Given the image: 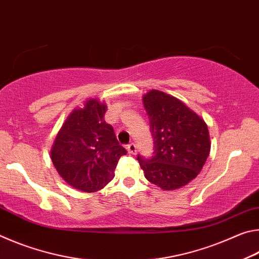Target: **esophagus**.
<instances>
[{
    "instance_id": "34e87169",
    "label": "esophagus",
    "mask_w": 259,
    "mask_h": 259,
    "mask_svg": "<svg viewBox=\"0 0 259 259\" xmlns=\"http://www.w3.org/2000/svg\"><path fill=\"white\" fill-rule=\"evenodd\" d=\"M126 151H128V153L129 154H136V153H137V147H136V145L134 143H131V144H129L128 146H126Z\"/></svg>"
}]
</instances>
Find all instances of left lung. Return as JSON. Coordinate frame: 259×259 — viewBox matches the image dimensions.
Instances as JSON below:
<instances>
[{"instance_id": "obj_1", "label": "left lung", "mask_w": 259, "mask_h": 259, "mask_svg": "<svg viewBox=\"0 0 259 259\" xmlns=\"http://www.w3.org/2000/svg\"><path fill=\"white\" fill-rule=\"evenodd\" d=\"M154 140L150 160L138 156L148 182L163 191L187 185L207 161L210 136L205 121L181 99L152 89L143 96Z\"/></svg>"}]
</instances>
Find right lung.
I'll list each match as a JSON object with an SVG mask.
<instances>
[{"instance_id":"right-lung-1","label":"right lung","mask_w":259,"mask_h":259,"mask_svg":"<svg viewBox=\"0 0 259 259\" xmlns=\"http://www.w3.org/2000/svg\"><path fill=\"white\" fill-rule=\"evenodd\" d=\"M106 103L87 99L61 125L50 157L59 176L69 186L85 193L102 190L115 176L119 159L126 154L104 116Z\"/></svg>"}]
</instances>
